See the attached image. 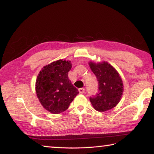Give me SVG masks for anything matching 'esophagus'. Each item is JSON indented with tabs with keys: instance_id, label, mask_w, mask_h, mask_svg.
<instances>
[{
	"instance_id": "1",
	"label": "esophagus",
	"mask_w": 154,
	"mask_h": 154,
	"mask_svg": "<svg viewBox=\"0 0 154 154\" xmlns=\"http://www.w3.org/2000/svg\"><path fill=\"white\" fill-rule=\"evenodd\" d=\"M79 92L80 94H83L85 92V89H84V88H79Z\"/></svg>"
}]
</instances>
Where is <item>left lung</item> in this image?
Masks as SVG:
<instances>
[{
  "mask_svg": "<svg viewBox=\"0 0 154 154\" xmlns=\"http://www.w3.org/2000/svg\"><path fill=\"white\" fill-rule=\"evenodd\" d=\"M98 83V92L90 100L96 110L103 112L115 107L120 100L123 83L118 72L107 62L90 63Z\"/></svg>",
  "mask_w": 154,
  "mask_h": 154,
  "instance_id": "left-lung-1",
  "label": "left lung"
}]
</instances>
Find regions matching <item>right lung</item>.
<instances>
[{"mask_svg": "<svg viewBox=\"0 0 154 154\" xmlns=\"http://www.w3.org/2000/svg\"><path fill=\"white\" fill-rule=\"evenodd\" d=\"M71 67L70 61L60 60L44 66L38 75L36 95L43 107L51 113L66 111L79 94L68 77Z\"/></svg>", "mask_w": 154, "mask_h": 154, "instance_id": "obj_1", "label": "right lung"}]
</instances>
